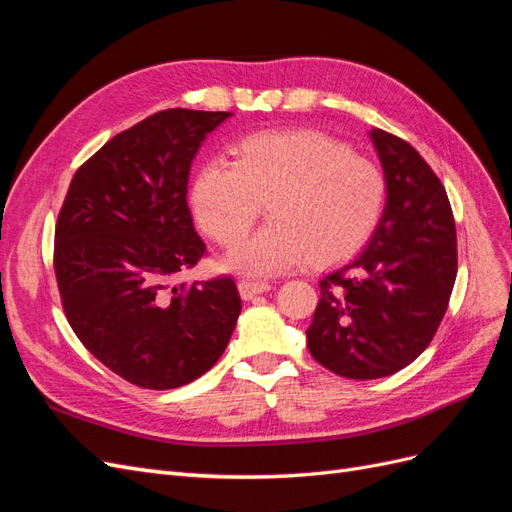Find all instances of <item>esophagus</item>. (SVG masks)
<instances>
[{
  "instance_id": "obj_1",
  "label": "esophagus",
  "mask_w": 512,
  "mask_h": 512,
  "mask_svg": "<svg viewBox=\"0 0 512 512\" xmlns=\"http://www.w3.org/2000/svg\"><path fill=\"white\" fill-rule=\"evenodd\" d=\"M237 288H239L241 297L245 301H250V299L256 297V294H262V292L271 290V284L269 282H254V280H239Z\"/></svg>"
}]
</instances>
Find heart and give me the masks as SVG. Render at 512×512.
<instances>
[{"label": "heart", "instance_id": "obj_1", "mask_svg": "<svg viewBox=\"0 0 512 512\" xmlns=\"http://www.w3.org/2000/svg\"><path fill=\"white\" fill-rule=\"evenodd\" d=\"M235 160L198 168L190 207L198 226L235 247L265 205L269 224L228 258V267L273 275L305 260L331 267L374 235L386 205L384 170L346 143L314 130L252 132L232 145Z\"/></svg>", "mask_w": 512, "mask_h": 512}]
</instances>
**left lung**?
Wrapping results in <instances>:
<instances>
[{"label":"left lung","mask_w":512,"mask_h":512,"mask_svg":"<svg viewBox=\"0 0 512 512\" xmlns=\"http://www.w3.org/2000/svg\"><path fill=\"white\" fill-rule=\"evenodd\" d=\"M386 207L367 250L320 282L307 348L333 374L391 376L436 335L457 277V230L442 181L404 138L371 130Z\"/></svg>","instance_id":"1"}]
</instances>
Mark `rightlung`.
<instances>
[{"label":"right lung","mask_w":512,"mask_h":512,"mask_svg":"<svg viewBox=\"0 0 512 512\" xmlns=\"http://www.w3.org/2000/svg\"><path fill=\"white\" fill-rule=\"evenodd\" d=\"M230 115L168 108L138 121L79 166L57 215L53 267L70 327L141 389L203 376L241 314L230 275L168 286L207 256L185 194L200 143Z\"/></svg>","instance_id":"right-lung-1"}]
</instances>
